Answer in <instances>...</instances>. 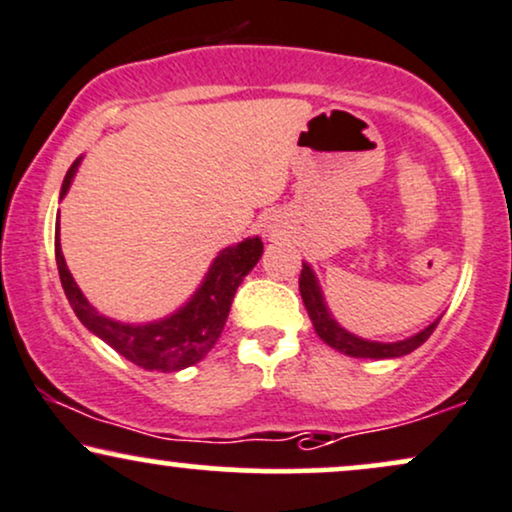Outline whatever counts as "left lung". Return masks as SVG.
Wrapping results in <instances>:
<instances>
[{
	"label": "left lung",
	"instance_id": "1",
	"mask_svg": "<svg viewBox=\"0 0 512 512\" xmlns=\"http://www.w3.org/2000/svg\"><path fill=\"white\" fill-rule=\"evenodd\" d=\"M300 295H303V303L307 315L312 319V326H315L317 336L322 338L329 348L338 350V353L348 357H365V360H391V357L408 355L415 348H420L432 331L439 324V319H434L432 324L424 326L422 331L412 334L408 338H400V341H369V338H362L348 331L346 326L336 322V317L331 315L329 305H326L322 286H319L315 269L310 264L303 262V272H300Z\"/></svg>",
	"mask_w": 512,
	"mask_h": 512
}]
</instances>
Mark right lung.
Segmentation results:
<instances>
[{
	"instance_id": "obj_1",
	"label": "right lung",
	"mask_w": 512,
	"mask_h": 512,
	"mask_svg": "<svg viewBox=\"0 0 512 512\" xmlns=\"http://www.w3.org/2000/svg\"><path fill=\"white\" fill-rule=\"evenodd\" d=\"M80 159L83 157H78L71 164L69 174L61 183L59 200H64V195L69 193ZM262 248L260 236H252L219 250V255L209 264L205 279L178 310L162 319H155V322L128 324L100 315L78 288L76 279L66 267L64 252H61L59 217L57 236H54L59 279L76 317L90 334L102 338L107 346H112L116 353L131 360L133 365L150 369V372H178V369L200 362L214 348L221 331H224L226 319H229L233 295H236L240 281L252 272V267L262 257Z\"/></svg>"
}]
</instances>
